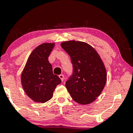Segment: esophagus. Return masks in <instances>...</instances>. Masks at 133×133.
Segmentation results:
<instances>
[{
    "label": "esophagus",
    "instance_id": "obj_1",
    "mask_svg": "<svg viewBox=\"0 0 133 133\" xmlns=\"http://www.w3.org/2000/svg\"><path fill=\"white\" fill-rule=\"evenodd\" d=\"M59 77H60L61 80L62 81H64V76L63 74H60V75L59 76Z\"/></svg>",
    "mask_w": 133,
    "mask_h": 133
}]
</instances>
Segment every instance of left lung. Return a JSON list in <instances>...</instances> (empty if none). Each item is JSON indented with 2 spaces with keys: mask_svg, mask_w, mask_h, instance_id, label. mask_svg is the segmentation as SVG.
I'll return each instance as SVG.
<instances>
[{
  "mask_svg": "<svg viewBox=\"0 0 133 133\" xmlns=\"http://www.w3.org/2000/svg\"><path fill=\"white\" fill-rule=\"evenodd\" d=\"M61 45L71 57L73 73L65 82L72 99L81 104L92 103L100 95L107 74L99 55L89 44L69 41Z\"/></svg>",
  "mask_w": 133,
  "mask_h": 133,
  "instance_id": "left-lung-1",
  "label": "left lung"
}]
</instances>
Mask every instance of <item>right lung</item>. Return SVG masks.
Wrapping results in <instances>:
<instances>
[{
    "mask_svg": "<svg viewBox=\"0 0 133 133\" xmlns=\"http://www.w3.org/2000/svg\"><path fill=\"white\" fill-rule=\"evenodd\" d=\"M54 43H44L35 49L29 57L22 74L21 83L25 92L36 103H44L52 97L55 88L61 80L53 74L48 57Z\"/></svg>",
    "mask_w": 133,
    "mask_h": 133,
    "instance_id": "right-lung-1",
    "label": "right lung"
}]
</instances>
